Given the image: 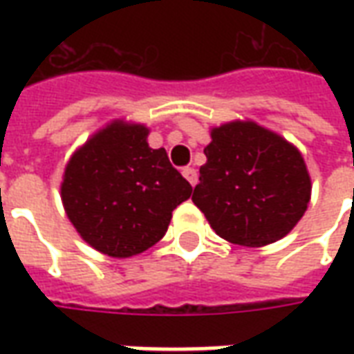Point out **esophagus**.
<instances>
[{
    "label": "esophagus",
    "mask_w": 354,
    "mask_h": 354,
    "mask_svg": "<svg viewBox=\"0 0 354 354\" xmlns=\"http://www.w3.org/2000/svg\"><path fill=\"white\" fill-rule=\"evenodd\" d=\"M182 174H184V178L189 182L192 185L197 184V170L192 169V167H187V169L182 170Z\"/></svg>",
    "instance_id": "obj_1"
}]
</instances>
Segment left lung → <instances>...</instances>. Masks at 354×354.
I'll use <instances>...</instances> for the list:
<instances>
[{
  "label": "left lung",
  "mask_w": 354,
  "mask_h": 354,
  "mask_svg": "<svg viewBox=\"0 0 354 354\" xmlns=\"http://www.w3.org/2000/svg\"><path fill=\"white\" fill-rule=\"evenodd\" d=\"M210 138L193 203L216 235L252 248L288 235L311 201L301 151L250 119L214 127Z\"/></svg>",
  "instance_id": "1"
}]
</instances>
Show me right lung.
<instances>
[{
	"label": "right lung",
	"mask_w": 354,
	"mask_h": 354,
	"mask_svg": "<svg viewBox=\"0 0 354 354\" xmlns=\"http://www.w3.org/2000/svg\"><path fill=\"white\" fill-rule=\"evenodd\" d=\"M149 129L113 119L80 146L66 165L60 197L80 237L100 254L131 258L159 243L172 210L193 187L147 144Z\"/></svg>",
	"instance_id": "1"
}]
</instances>
